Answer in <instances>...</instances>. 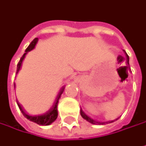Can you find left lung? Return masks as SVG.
Instances as JSON below:
<instances>
[{
  "label": "left lung",
  "mask_w": 146,
  "mask_h": 146,
  "mask_svg": "<svg viewBox=\"0 0 146 146\" xmlns=\"http://www.w3.org/2000/svg\"><path fill=\"white\" fill-rule=\"evenodd\" d=\"M126 62L129 64V56L126 54ZM80 115L82 116V118L84 119H86V120H87L88 122H90L91 124H93V125H104V124H107L108 122H100V121H97V120H94V119H91L90 117H88L86 114H85V112L82 111V110H80ZM111 122H113V121H109V123H111Z\"/></svg>",
  "instance_id": "obj_1"
}]
</instances>
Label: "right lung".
Masks as SVG:
<instances>
[{"instance_id":"add662e5","label":"right lung","mask_w":146,"mask_h":146,"mask_svg":"<svg viewBox=\"0 0 146 146\" xmlns=\"http://www.w3.org/2000/svg\"><path fill=\"white\" fill-rule=\"evenodd\" d=\"M37 42H38V38H35L32 42L30 43V45L27 46V48L26 51H25V54L22 55V57L21 58V60H20V61H19V63H18V65H17V72H18L20 71L21 66V64H22V61H23V60H24L26 54L28 53L29 51L33 50V49L35 48V45H36ZM64 89H65V86H62V87L60 88V92H59V93H58V95H57V97H56V99H55V100H54L53 106H52V107H51L47 111H46V112L43 113V114H40V115H29L28 113H27V112L22 109V107L21 106V105L17 103V104H18V106H19V108H20V110L21 111V112H22V114H23V116H24L25 118H27L28 120L32 121V122H35V123H36V124H38V125H50V124L53 123L54 121H55V119H56L57 117H58V109H57V106H58L59 100H60L61 94H62L63 92H64Z\"/></svg>"}]
</instances>
